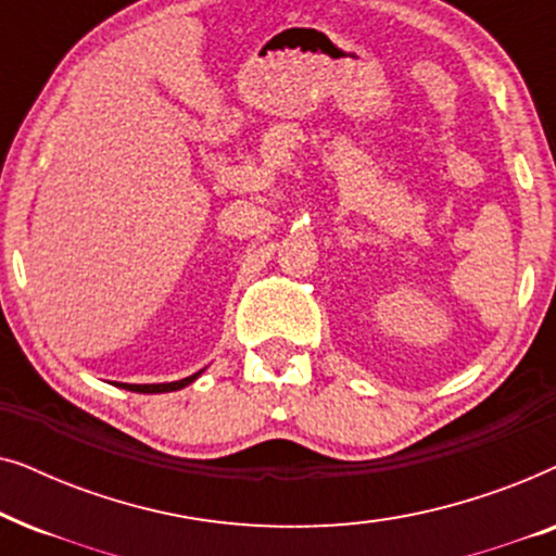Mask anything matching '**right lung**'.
Instances as JSON below:
<instances>
[{"label": "right lung", "mask_w": 556, "mask_h": 556, "mask_svg": "<svg viewBox=\"0 0 556 556\" xmlns=\"http://www.w3.org/2000/svg\"><path fill=\"white\" fill-rule=\"evenodd\" d=\"M202 371H204V369H202ZM202 371H197V375H192V377H185V379H179V382H164V384H118V387H124V390H131V392H143V394H156V392H177V390H181V387L192 384L194 379L202 375Z\"/></svg>", "instance_id": "add662e5"}]
</instances>
